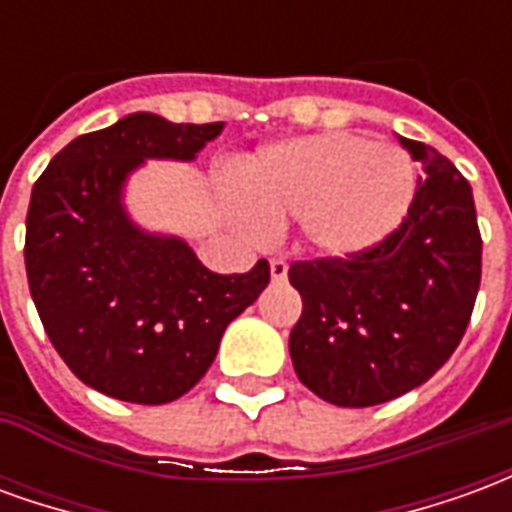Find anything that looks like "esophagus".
<instances>
[{"instance_id": "obj_1", "label": "esophagus", "mask_w": 512, "mask_h": 512, "mask_svg": "<svg viewBox=\"0 0 512 512\" xmlns=\"http://www.w3.org/2000/svg\"><path fill=\"white\" fill-rule=\"evenodd\" d=\"M282 279H288V263L274 257V260H271V282H282Z\"/></svg>"}]
</instances>
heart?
<instances>
[{"label":"heart","mask_w":512,"mask_h":512,"mask_svg":"<svg viewBox=\"0 0 512 512\" xmlns=\"http://www.w3.org/2000/svg\"><path fill=\"white\" fill-rule=\"evenodd\" d=\"M233 213L257 227L301 222L323 257L362 255L406 219L417 191L414 161L403 147L373 145L354 134H321L260 150L241 172Z\"/></svg>","instance_id":"b5f03b06"}]
</instances>
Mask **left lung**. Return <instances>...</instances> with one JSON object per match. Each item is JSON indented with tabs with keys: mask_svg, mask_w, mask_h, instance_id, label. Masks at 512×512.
<instances>
[{
	"mask_svg": "<svg viewBox=\"0 0 512 512\" xmlns=\"http://www.w3.org/2000/svg\"><path fill=\"white\" fill-rule=\"evenodd\" d=\"M425 169L408 216L362 255L293 263L296 376L326 403L378 406L425 384L461 343L483 271L469 180L430 145L397 136Z\"/></svg>",
	"mask_w": 512,
	"mask_h": 512,
	"instance_id": "left-lung-1",
	"label": "left lung"
}]
</instances>
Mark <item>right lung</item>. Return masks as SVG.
<instances>
[{
  "label": "right lung",
  "mask_w": 512,
  "mask_h": 512,
  "mask_svg": "<svg viewBox=\"0 0 512 512\" xmlns=\"http://www.w3.org/2000/svg\"><path fill=\"white\" fill-rule=\"evenodd\" d=\"M222 128L134 112L76 136L32 189L29 293L73 376L104 395L142 406L186 395L271 279L266 260L246 274H213L183 238L142 230L123 202L147 158L194 161Z\"/></svg>",
  "instance_id": "right-lung-1"
}]
</instances>
